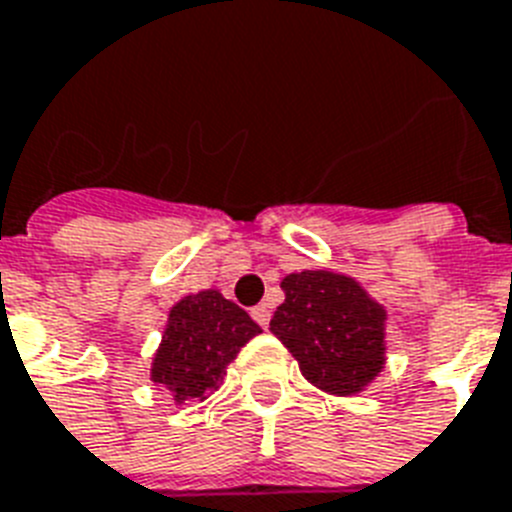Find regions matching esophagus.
Returning a JSON list of instances; mask_svg holds the SVG:
<instances>
[{
	"mask_svg": "<svg viewBox=\"0 0 512 512\" xmlns=\"http://www.w3.org/2000/svg\"><path fill=\"white\" fill-rule=\"evenodd\" d=\"M252 320L260 325V328H268L270 325V309L268 304H257L255 309H252Z\"/></svg>",
	"mask_w": 512,
	"mask_h": 512,
	"instance_id": "obj_1",
	"label": "esophagus"
}]
</instances>
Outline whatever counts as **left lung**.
<instances>
[{"mask_svg": "<svg viewBox=\"0 0 512 512\" xmlns=\"http://www.w3.org/2000/svg\"><path fill=\"white\" fill-rule=\"evenodd\" d=\"M286 294L270 333L291 351L302 375L333 395H354L385 364V307L349 276L302 270L281 281Z\"/></svg>", "mask_w": 512, "mask_h": 512, "instance_id": "8db88e82", "label": "left lung"}]
</instances>
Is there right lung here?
Returning a JSON list of instances; mask_svg holds the SVG:
<instances>
[{"label":"right lung","instance_id":"right-lung-1","mask_svg":"<svg viewBox=\"0 0 512 512\" xmlns=\"http://www.w3.org/2000/svg\"><path fill=\"white\" fill-rule=\"evenodd\" d=\"M257 333H263L260 325L218 291L184 296L171 307L150 380L169 390L176 403L205 401Z\"/></svg>","mask_w":512,"mask_h":512}]
</instances>
